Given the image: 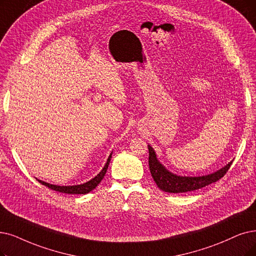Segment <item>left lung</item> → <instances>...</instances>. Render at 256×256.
Wrapping results in <instances>:
<instances>
[{
  "label": "left lung",
  "mask_w": 256,
  "mask_h": 256,
  "mask_svg": "<svg viewBox=\"0 0 256 256\" xmlns=\"http://www.w3.org/2000/svg\"><path fill=\"white\" fill-rule=\"evenodd\" d=\"M148 149H149V169L151 172V176L160 190L169 192V193L189 192V191L200 189L202 187H206L210 185V184L218 182L220 178H222L224 174H226L230 166L232 165V162H231L227 166H224L220 170L205 176H198V178L178 176L169 172L167 169H165V167H164L158 160L156 152L152 149L151 146L148 145Z\"/></svg>",
  "instance_id": "8db88e82"
}]
</instances>
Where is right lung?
Listing matches in <instances>:
<instances>
[{"label": "right lung", "instance_id": "right-lung-1", "mask_svg": "<svg viewBox=\"0 0 256 256\" xmlns=\"http://www.w3.org/2000/svg\"><path fill=\"white\" fill-rule=\"evenodd\" d=\"M110 160H111V154L110 156L108 158L107 160V162L105 167L103 168V170H102L98 174L92 178L91 180L83 184V185H76V186H56V185H51V184H48V182H42V180H38L42 185L52 189L54 191H58V192H62V193H68V194H85V193H88L90 191H92L96 187H98V184L100 182V180L104 178L106 172H107V169H108V166H109V162H110Z\"/></svg>", "mask_w": 256, "mask_h": 256}]
</instances>
